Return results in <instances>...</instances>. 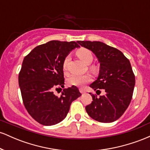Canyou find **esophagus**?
I'll list each match as a JSON object with an SVG mask.
<instances>
[{
	"label": "esophagus",
	"instance_id": "esophagus-1",
	"mask_svg": "<svg viewBox=\"0 0 150 150\" xmlns=\"http://www.w3.org/2000/svg\"><path fill=\"white\" fill-rule=\"evenodd\" d=\"M80 92L81 94H85V93L86 92L85 89H82V88H80Z\"/></svg>",
	"mask_w": 150,
	"mask_h": 150
}]
</instances>
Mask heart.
<instances>
[{
	"mask_svg": "<svg viewBox=\"0 0 150 150\" xmlns=\"http://www.w3.org/2000/svg\"><path fill=\"white\" fill-rule=\"evenodd\" d=\"M77 55L82 61L85 62L87 64H89L93 61V53L89 49L86 48H81L77 51ZM70 60V56L68 55L64 58L63 61V70H67L68 61ZM92 80V77L89 75H73L68 79V82L70 85L78 86L82 87L85 85L87 82H90Z\"/></svg>",
	"mask_w": 150,
	"mask_h": 150,
	"instance_id": "1",
	"label": "heart"
}]
</instances>
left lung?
Masks as SVG:
<instances>
[{
	"label": "left lung",
	"instance_id": "8db88e82",
	"mask_svg": "<svg viewBox=\"0 0 150 150\" xmlns=\"http://www.w3.org/2000/svg\"><path fill=\"white\" fill-rule=\"evenodd\" d=\"M78 44L96 55L100 63L97 80L89 85L100 94H91L92 101L85 109L91 118L101 123L118 120L128 107L132 97L135 77L130 61L118 49L101 42L78 41Z\"/></svg>",
	"mask_w": 150,
	"mask_h": 150
}]
</instances>
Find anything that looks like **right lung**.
I'll list each match as a JSON object with an SVG mask.
<instances>
[{
  "label": "right lung",
  "mask_w": 150,
  "mask_h": 150,
  "mask_svg": "<svg viewBox=\"0 0 150 150\" xmlns=\"http://www.w3.org/2000/svg\"><path fill=\"white\" fill-rule=\"evenodd\" d=\"M79 46L75 42L53 40L37 46L24 58L18 77L22 101L29 114L40 124L60 123L71 103L81 96L74 85L63 89L60 97L53 93L64 86L63 60Z\"/></svg>",
  "instance_id": "1"
}]
</instances>
